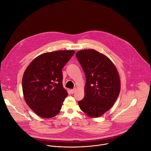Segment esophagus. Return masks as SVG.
Segmentation results:
<instances>
[{
	"mask_svg": "<svg viewBox=\"0 0 151 151\" xmlns=\"http://www.w3.org/2000/svg\"><path fill=\"white\" fill-rule=\"evenodd\" d=\"M76 88H73V89L71 90V94H74V93L76 92Z\"/></svg>",
	"mask_w": 151,
	"mask_h": 151,
	"instance_id": "1",
	"label": "esophagus"
}]
</instances>
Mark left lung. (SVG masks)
I'll use <instances>...</instances> for the list:
<instances>
[{"label":"left lung","mask_w":151,"mask_h":151,"mask_svg":"<svg viewBox=\"0 0 151 151\" xmlns=\"http://www.w3.org/2000/svg\"><path fill=\"white\" fill-rule=\"evenodd\" d=\"M76 56L86 78L85 96L78 105L89 116L99 117L112 107L119 96L118 71L106 56L95 50L79 51Z\"/></svg>","instance_id":"left-lung-1"}]
</instances>
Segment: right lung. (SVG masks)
<instances>
[{"label": "right lung", "mask_w": 151, "mask_h": 151, "mask_svg": "<svg viewBox=\"0 0 151 151\" xmlns=\"http://www.w3.org/2000/svg\"><path fill=\"white\" fill-rule=\"evenodd\" d=\"M74 52L62 50L42 54L26 69L22 79L24 98L37 115L51 118L60 111L68 96L62 84V68Z\"/></svg>", "instance_id": "obj_1"}]
</instances>
